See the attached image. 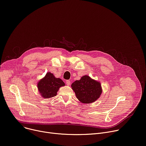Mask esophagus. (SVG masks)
I'll list each match as a JSON object with an SVG mask.
<instances>
[{
	"mask_svg": "<svg viewBox=\"0 0 146 146\" xmlns=\"http://www.w3.org/2000/svg\"><path fill=\"white\" fill-rule=\"evenodd\" d=\"M66 84L67 85H70V84H71V81L70 80H67L66 81Z\"/></svg>",
	"mask_w": 146,
	"mask_h": 146,
	"instance_id": "1",
	"label": "esophagus"
}]
</instances>
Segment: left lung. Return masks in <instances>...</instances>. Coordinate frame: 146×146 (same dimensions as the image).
I'll return each mask as SVG.
<instances>
[{
	"label": "left lung",
	"instance_id": "8db88e82",
	"mask_svg": "<svg viewBox=\"0 0 146 146\" xmlns=\"http://www.w3.org/2000/svg\"><path fill=\"white\" fill-rule=\"evenodd\" d=\"M77 99L82 103H93L100 98L102 93L99 82L85 75L79 80H75L71 85Z\"/></svg>",
	"mask_w": 146,
	"mask_h": 146
}]
</instances>
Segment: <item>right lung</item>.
Listing matches in <instances>:
<instances>
[{
	"label": "right lung",
	"mask_w": 146,
	"mask_h": 146,
	"mask_svg": "<svg viewBox=\"0 0 146 146\" xmlns=\"http://www.w3.org/2000/svg\"><path fill=\"white\" fill-rule=\"evenodd\" d=\"M65 85L60 78H56L51 72H47L45 76L38 83V90L44 99L56 96L59 88Z\"/></svg>",
	"instance_id": "right-lung-1"
}]
</instances>
